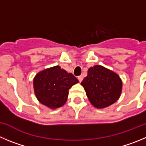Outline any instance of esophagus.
Segmentation results:
<instances>
[{"instance_id":"obj_1","label":"esophagus","mask_w":146,"mask_h":146,"mask_svg":"<svg viewBox=\"0 0 146 146\" xmlns=\"http://www.w3.org/2000/svg\"><path fill=\"white\" fill-rule=\"evenodd\" d=\"M83 78H84V77H83L82 76H80L78 77V81H79V82H81V81H83Z\"/></svg>"}]
</instances>
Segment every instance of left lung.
Returning a JSON list of instances; mask_svg holds the SVG:
<instances>
[{"instance_id":"1","label":"left lung","mask_w":146,"mask_h":146,"mask_svg":"<svg viewBox=\"0 0 146 146\" xmlns=\"http://www.w3.org/2000/svg\"><path fill=\"white\" fill-rule=\"evenodd\" d=\"M87 97L95 107L102 109L117 102L122 92V81L117 73L102 65L90 68L81 82Z\"/></svg>"}]
</instances>
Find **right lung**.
<instances>
[{
    "mask_svg": "<svg viewBox=\"0 0 146 146\" xmlns=\"http://www.w3.org/2000/svg\"><path fill=\"white\" fill-rule=\"evenodd\" d=\"M78 82L72 73H67L60 66L39 72L34 79V88L41 104L51 109L64 105L70 87Z\"/></svg>",
    "mask_w": 146,
    "mask_h": 146,
    "instance_id": "add662e5",
    "label": "right lung"
}]
</instances>
